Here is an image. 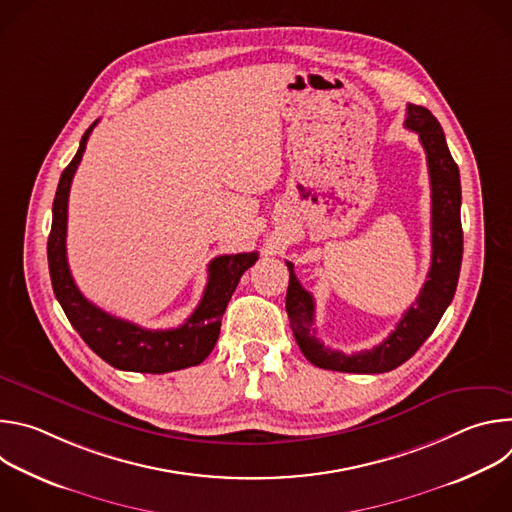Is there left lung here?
<instances>
[{"instance_id": "8db88e82", "label": "left lung", "mask_w": 512, "mask_h": 512, "mask_svg": "<svg viewBox=\"0 0 512 512\" xmlns=\"http://www.w3.org/2000/svg\"><path fill=\"white\" fill-rule=\"evenodd\" d=\"M405 127L419 135L427 156L431 182V267L427 279L415 304H411V308L403 314L389 338L371 350L344 354L324 346L316 338L314 298L298 281L294 263L285 261L289 269L285 296L289 324L304 356L320 369L358 375H377L397 369L427 340L454 300L464 251L460 221V170L448 150L444 129L431 111L419 105H407Z\"/></svg>"}]
</instances>
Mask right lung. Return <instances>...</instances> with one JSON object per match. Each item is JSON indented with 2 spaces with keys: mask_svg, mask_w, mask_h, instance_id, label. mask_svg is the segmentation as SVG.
<instances>
[{
  "mask_svg": "<svg viewBox=\"0 0 512 512\" xmlns=\"http://www.w3.org/2000/svg\"><path fill=\"white\" fill-rule=\"evenodd\" d=\"M97 121L85 131L79 152L64 168L54 204L52 229L48 237V269L54 296L60 302L68 322L89 348L119 371L162 375L200 364L214 348L221 332V320L241 275L257 261V253L221 255L208 263V283L204 296L192 316L172 330H148L127 320L115 318L91 304L70 275L66 261V216L68 192L89 135Z\"/></svg>",
  "mask_w": 512,
  "mask_h": 512,
  "instance_id": "obj_1",
  "label": "right lung"
}]
</instances>
